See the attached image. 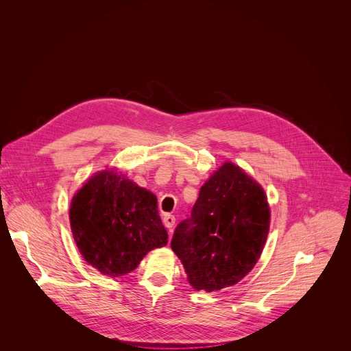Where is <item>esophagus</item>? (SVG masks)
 I'll return each instance as SVG.
<instances>
[{
	"mask_svg": "<svg viewBox=\"0 0 351 351\" xmlns=\"http://www.w3.org/2000/svg\"><path fill=\"white\" fill-rule=\"evenodd\" d=\"M162 221H164L165 227L171 230V228L173 227V224H175V217H173V215H171V214H165V215H164V218H162Z\"/></svg>",
	"mask_w": 351,
	"mask_h": 351,
	"instance_id": "obj_1",
	"label": "esophagus"
}]
</instances>
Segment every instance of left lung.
Listing matches in <instances>:
<instances>
[{"label": "left lung", "instance_id": "obj_1", "mask_svg": "<svg viewBox=\"0 0 351 351\" xmlns=\"http://www.w3.org/2000/svg\"><path fill=\"white\" fill-rule=\"evenodd\" d=\"M269 228L265 189L228 161L204 182L192 218L178 226L171 247L195 290L219 291L239 282L258 263Z\"/></svg>", "mask_w": 351, "mask_h": 351}]
</instances>
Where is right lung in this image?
<instances>
[{
  "instance_id": "add662e5",
  "label": "right lung",
  "mask_w": 351,
  "mask_h": 351,
  "mask_svg": "<svg viewBox=\"0 0 351 351\" xmlns=\"http://www.w3.org/2000/svg\"><path fill=\"white\" fill-rule=\"evenodd\" d=\"M158 200L116 168L93 173L70 204V226L84 261L108 277L132 273L168 243Z\"/></svg>"
}]
</instances>
